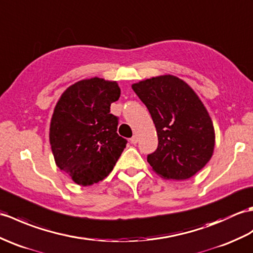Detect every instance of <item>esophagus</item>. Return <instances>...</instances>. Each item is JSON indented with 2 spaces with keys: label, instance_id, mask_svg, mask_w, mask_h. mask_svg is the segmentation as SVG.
<instances>
[{
  "label": "esophagus",
  "instance_id": "34e87169",
  "mask_svg": "<svg viewBox=\"0 0 253 253\" xmlns=\"http://www.w3.org/2000/svg\"><path fill=\"white\" fill-rule=\"evenodd\" d=\"M138 140H139V138H138V136L137 134H134V136L130 139V142L132 143V144H137V142H138Z\"/></svg>",
  "mask_w": 253,
  "mask_h": 253
}]
</instances>
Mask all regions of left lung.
<instances>
[{"mask_svg": "<svg viewBox=\"0 0 253 253\" xmlns=\"http://www.w3.org/2000/svg\"><path fill=\"white\" fill-rule=\"evenodd\" d=\"M153 120L158 146L148 155L152 170L167 180H186L213 154L215 134L208 111L193 88L174 75L131 85Z\"/></svg>", "mask_w": 253, "mask_h": 253, "instance_id": "8db88e82", "label": "left lung"}]
</instances>
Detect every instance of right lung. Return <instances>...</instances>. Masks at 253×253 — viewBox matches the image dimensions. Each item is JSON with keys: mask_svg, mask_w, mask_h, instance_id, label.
Returning <instances> with one entry per match:
<instances>
[{"mask_svg": "<svg viewBox=\"0 0 253 253\" xmlns=\"http://www.w3.org/2000/svg\"><path fill=\"white\" fill-rule=\"evenodd\" d=\"M120 96L115 81L96 76L69 86L56 103L49 142L56 165L74 183L88 186L108 177L126 148L116 132L119 119L110 113Z\"/></svg>", "mask_w": 253, "mask_h": 253, "instance_id": "obj_1", "label": "right lung"}]
</instances>
